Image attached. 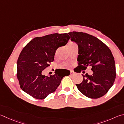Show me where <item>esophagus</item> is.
I'll list each match as a JSON object with an SVG mask.
<instances>
[{
    "mask_svg": "<svg viewBox=\"0 0 124 124\" xmlns=\"http://www.w3.org/2000/svg\"><path fill=\"white\" fill-rule=\"evenodd\" d=\"M74 74V73L73 71H70V74H71V75H73Z\"/></svg>",
    "mask_w": 124,
    "mask_h": 124,
    "instance_id": "34e87169",
    "label": "esophagus"
}]
</instances>
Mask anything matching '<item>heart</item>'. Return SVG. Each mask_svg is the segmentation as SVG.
<instances>
[{"instance_id":"heart-1","label":"heart","mask_w":124,"mask_h":124,"mask_svg":"<svg viewBox=\"0 0 124 124\" xmlns=\"http://www.w3.org/2000/svg\"><path fill=\"white\" fill-rule=\"evenodd\" d=\"M71 43H69V44H71Z\"/></svg>"}]
</instances>
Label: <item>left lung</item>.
<instances>
[{
    "instance_id": "obj_1",
    "label": "left lung",
    "mask_w": 124,
    "mask_h": 124,
    "mask_svg": "<svg viewBox=\"0 0 124 124\" xmlns=\"http://www.w3.org/2000/svg\"><path fill=\"white\" fill-rule=\"evenodd\" d=\"M71 40L78 48V68L85 70L92 67L93 73L88 74L82 82L76 84L81 93L92 99L99 98L105 95L113 85L116 77L114 58L106 45L93 36L82 32H69Z\"/></svg>"
}]
</instances>
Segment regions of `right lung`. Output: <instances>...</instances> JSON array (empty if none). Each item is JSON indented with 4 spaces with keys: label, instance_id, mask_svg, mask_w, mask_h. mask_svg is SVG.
Segmentation results:
<instances>
[{
    "label": "right lung",
    "instance_id": "add662e5",
    "mask_svg": "<svg viewBox=\"0 0 124 124\" xmlns=\"http://www.w3.org/2000/svg\"><path fill=\"white\" fill-rule=\"evenodd\" d=\"M70 36L68 33H53L37 37L30 40L22 50L17 60V77L21 88L37 99H44L54 92L63 78L70 72L67 69L56 70L50 76L43 70L54 61L57 49L64 46Z\"/></svg>",
    "mask_w": 124,
    "mask_h": 124
}]
</instances>
